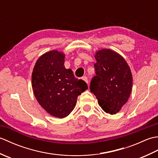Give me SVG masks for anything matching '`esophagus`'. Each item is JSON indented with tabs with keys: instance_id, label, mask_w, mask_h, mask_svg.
<instances>
[{
	"instance_id": "obj_1",
	"label": "esophagus",
	"mask_w": 158,
	"mask_h": 158,
	"mask_svg": "<svg viewBox=\"0 0 158 158\" xmlns=\"http://www.w3.org/2000/svg\"><path fill=\"white\" fill-rule=\"evenodd\" d=\"M82 79L83 80V81H85L87 83H88V77H85V76H83L82 77Z\"/></svg>"
}]
</instances>
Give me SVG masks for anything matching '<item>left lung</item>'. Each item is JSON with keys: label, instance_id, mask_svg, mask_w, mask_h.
Returning a JSON list of instances; mask_svg holds the SVG:
<instances>
[{"label": "left lung", "instance_id": "1", "mask_svg": "<svg viewBox=\"0 0 158 158\" xmlns=\"http://www.w3.org/2000/svg\"><path fill=\"white\" fill-rule=\"evenodd\" d=\"M94 64L96 75L89 89L106 113L115 114L128 100L132 91V76L126 60L110 49L97 52Z\"/></svg>", "mask_w": 158, "mask_h": 158}]
</instances>
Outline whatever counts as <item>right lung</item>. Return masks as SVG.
<instances>
[{"label": "right lung", "instance_id": "obj_1", "mask_svg": "<svg viewBox=\"0 0 158 158\" xmlns=\"http://www.w3.org/2000/svg\"><path fill=\"white\" fill-rule=\"evenodd\" d=\"M64 54L51 51L36 61L32 75V86L39 105L58 118L68 116L77 98L88 88L81 79L75 78L71 69H65Z\"/></svg>", "mask_w": 158, "mask_h": 158}]
</instances>
